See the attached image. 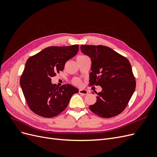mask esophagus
Segmentation results:
<instances>
[{
    "label": "esophagus",
    "instance_id": "obj_1",
    "mask_svg": "<svg viewBox=\"0 0 157 157\" xmlns=\"http://www.w3.org/2000/svg\"><path fill=\"white\" fill-rule=\"evenodd\" d=\"M79 94H83V95H86L88 94L87 90L86 89H80L79 90Z\"/></svg>",
    "mask_w": 157,
    "mask_h": 157
}]
</instances>
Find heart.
<instances>
[{"mask_svg": "<svg viewBox=\"0 0 157 157\" xmlns=\"http://www.w3.org/2000/svg\"><path fill=\"white\" fill-rule=\"evenodd\" d=\"M85 56H82V55H80L78 56L77 58H81V57H84ZM73 84H75V86H80L82 84V82L79 78H75L73 80Z\"/></svg>", "mask_w": 157, "mask_h": 157, "instance_id": "b5f03b06", "label": "heart"}]
</instances>
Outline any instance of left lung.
Masks as SVG:
<instances>
[{
  "instance_id": "left-lung-1",
  "label": "left lung",
  "mask_w": 157,
  "mask_h": 157,
  "mask_svg": "<svg viewBox=\"0 0 157 157\" xmlns=\"http://www.w3.org/2000/svg\"><path fill=\"white\" fill-rule=\"evenodd\" d=\"M80 49L91 59L90 85L102 88L90 109L103 118L118 115L124 110L136 89L130 63L107 46L82 44Z\"/></svg>"
}]
</instances>
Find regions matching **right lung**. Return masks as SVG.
I'll list each match as a JSON object with an SVG mask.
<instances>
[{
    "mask_svg": "<svg viewBox=\"0 0 157 157\" xmlns=\"http://www.w3.org/2000/svg\"><path fill=\"white\" fill-rule=\"evenodd\" d=\"M78 51V44L50 46L27 59L20 86L33 113L45 118L58 115L67 107L71 96L79 92L70 84L58 87L51 82V78L63 71L66 61Z\"/></svg>",
    "mask_w": 157,
    "mask_h": 157,
    "instance_id": "1",
    "label": "right lung"
}]
</instances>
